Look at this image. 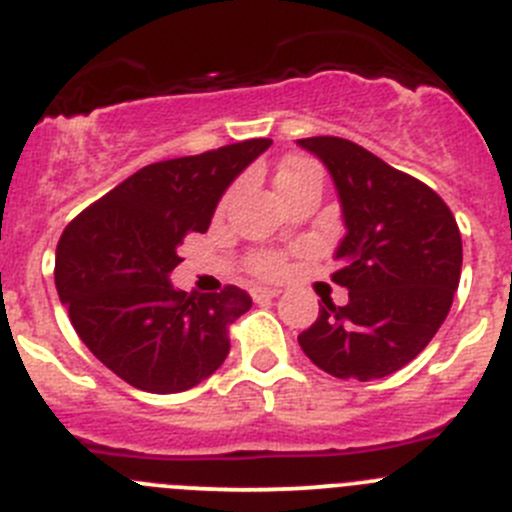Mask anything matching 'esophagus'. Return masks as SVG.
I'll return each mask as SVG.
<instances>
[{"label":"esophagus","mask_w":512,"mask_h":512,"mask_svg":"<svg viewBox=\"0 0 512 512\" xmlns=\"http://www.w3.org/2000/svg\"><path fill=\"white\" fill-rule=\"evenodd\" d=\"M280 295L277 287H252V300L260 302V300H272V297Z\"/></svg>","instance_id":"obj_1"}]
</instances>
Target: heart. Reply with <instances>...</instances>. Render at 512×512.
Returning a JSON list of instances; mask_svg holds the SVG:
<instances>
[{
    "label": "heart",
    "mask_w": 512,
    "mask_h": 512,
    "mask_svg": "<svg viewBox=\"0 0 512 512\" xmlns=\"http://www.w3.org/2000/svg\"><path fill=\"white\" fill-rule=\"evenodd\" d=\"M312 175H320V167H317L315 162L305 160V157H290V160L282 162V167L277 170L275 185L277 190H280V187H287L292 185V182L305 180V177ZM252 265H255V270L260 272V275H280L282 267H285V260H282L280 255H272V252H262V255L255 257Z\"/></svg>",
    "instance_id": "1"
}]
</instances>
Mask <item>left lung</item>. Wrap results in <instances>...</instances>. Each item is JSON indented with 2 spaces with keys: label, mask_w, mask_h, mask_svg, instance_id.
I'll return each mask as SVG.
<instances>
[{
  "label": "left lung",
  "mask_w": 512,
  "mask_h": 512,
  "mask_svg": "<svg viewBox=\"0 0 512 512\" xmlns=\"http://www.w3.org/2000/svg\"><path fill=\"white\" fill-rule=\"evenodd\" d=\"M330 172L345 222L332 282L345 305L322 302L297 335L302 352L340 380L393 375L425 350L448 317L463 267L450 207L415 177L342 137L297 140Z\"/></svg>",
  "instance_id": "8db88e82"
}]
</instances>
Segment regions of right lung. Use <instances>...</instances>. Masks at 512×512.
<instances>
[{
	"instance_id": "1",
	"label": "right lung",
	"mask_w": 512,
	"mask_h": 512,
	"mask_svg": "<svg viewBox=\"0 0 512 512\" xmlns=\"http://www.w3.org/2000/svg\"><path fill=\"white\" fill-rule=\"evenodd\" d=\"M272 140H245L142 167L74 217L54 262L59 300L94 357L145 393L190 390L230 352V325L252 307L235 285L180 292L170 272L190 232Z\"/></svg>"
}]
</instances>
